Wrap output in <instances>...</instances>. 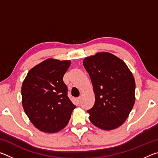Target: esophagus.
Listing matches in <instances>:
<instances>
[{
	"label": "esophagus",
	"instance_id": "34e87169",
	"mask_svg": "<svg viewBox=\"0 0 158 158\" xmlns=\"http://www.w3.org/2000/svg\"><path fill=\"white\" fill-rule=\"evenodd\" d=\"M77 102H78V104L81 102V98H77Z\"/></svg>",
	"mask_w": 158,
	"mask_h": 158
}]
</instances>
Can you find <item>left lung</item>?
<instances>
[{"instance_id":"left-lung-1","label":"left lung","mask_w":158,"mask_h":158,"mask_svg":"<svg viewBox=\"0 0 158 158\" xmlns=\"http://www.w3.org/2000/svg\"><path fill=\"white\" fill-rule=\"evenodd\" d=\"M83 64L93 84L95 104L89 119L102 130L116 129L126 121L135 102V78L123 60L109 52L85 58Z\"/></svg>"}]
</instances>
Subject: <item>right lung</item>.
Returning <instances> with one entry per match:
<instances>
[{
  "mask_svg": "<svg viewBox=\"0 0 158 158\" xmlns=\"http://www.w3.org/2000/svg\"><path fill=\"white\" fill-rule=\"evenodd\" d=\"M70 60L42 61L28 72L21 86L22 106L35 127L54 133L63 129L76 106L68 97L63 76Z\"/></svg>",
  "mask_w": 158,
  "mask_h": 158,
  "instance_id": "right-lung-1",
  "label": "right lung"
}]
</instances>
